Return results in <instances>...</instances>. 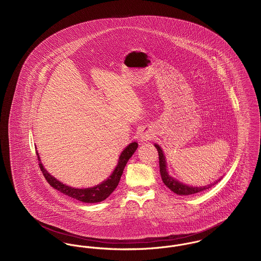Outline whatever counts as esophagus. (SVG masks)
<instances>
[{
	"mask_svg": "<svg viewBox=\"0 0 261 261\" xmlns=\"http://www.w3.org/2000/svg\"><path fill=\"white\" fill-rule=\"evenodd\" d=\"M151 133L148 131V130H145V131H143L142 133H141V135H140V139H141V141L142 142H148L149 141L150 139H151Z\"/></svg>",
	"mask_w": 261,
	"mask_h": 261,
	"instance_id": "34e87169",
	"label": "esophagus"
}]
</instances>
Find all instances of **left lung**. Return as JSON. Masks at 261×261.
Listing matches in <instances>:
<instances>
[{
  "label": "left lung",
  "mask_w": 261,
  "mask_h": 261,
  "mask_svg": "<svg viewBox=\"0 0 261 261\" xmlns=\"http://www.w3.org/2000/svg\"><path fill=\"white\" fill-rule=\"evenodd\" d=\"M154 147L158 149L159 152V159H160V171L162 175V181L165 184V186L169 188L173 193L177 195H181V196H189V195H194L199 193L201 191H204L206 189H210L212 185H208L205 187H190L184 185L180 182H178L177 180H175L171 176L168 175V172L166 170V163H165V159L163 155L162 149L158 146L154 145Z\"/></svg>",
  "instance_id": "obj_1"
}]
</instances>
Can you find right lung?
<instances>
[{
	"label": "right lung",
	"instance_id": "1",
	"mask_svg": "<svg viewBox=\"0 0 261 261\" xmlns=\"http://www.w3.org/2000/svg\"><path fill=\"white\" fill-rule=\"evenodd\" d=\"M137 148H138V144L136 142L131 143L122 151L121 155L119 156L118 164H117L116 168L114 169L113 173L111 175V177L108 178V180L103 181L101 184L93 187V188H87V189H75V188H71V187L62 184L56 178L50 176V174L46 171V169H44L42 163L40 162L38 151H36V155H37L38 162H39V167L44 175L45 179L47 180V182L50 184V186L70 198H73V199L83 201V202L93 203V202L101 201L111 196V194L115 190V188L117 187L119 181H120V178L123 173L126 163L132 156V154L134 153Z\"/></svg>",
	"mask_w": 261,
	"mask_h": 261
}]
</instances>
